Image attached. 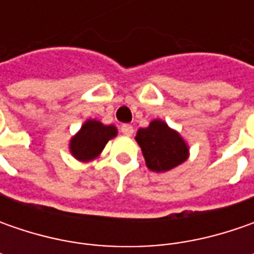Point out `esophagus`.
I'll return each mask as SVG.
<instances>
[{
    "instance_id": "34e87169",
    "label": "esophagus",
    "mask_w": 254,
    "mask_h": 254,
    "mask_svg": "<svg viewBox=\"0 0 254 254\" xmlns=\"http://www.w3.org/2000/svg\"><path fill=\"white\" fill-rule=\"evenodd\" d=\"M120 130H122L123 134H126V135H131L132 131H134V130H132V127H131V126H130V124H123L122 128H120Z\"/></svg>"
}]
</instances>
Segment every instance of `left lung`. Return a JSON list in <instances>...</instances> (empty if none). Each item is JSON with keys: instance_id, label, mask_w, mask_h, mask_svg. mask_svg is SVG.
Masks as SVG:
<instances>
[{"instance_id": "obj_1", "label": "left lung", "mask_w": 254, "mask_h": 254, "mask_svg": "<svg viewBox=\"0 0 254 254\" xmlns=\"http://www.w3.org/2000/svg\"><path fill=\"white\" fill-rule=\"evenodd\" d=\"M135 140L141 147L147 167L155 172L172 170L188 158V147L182 137L161 120H154L147 128H140Z\"/></svg>"}]
</instances>
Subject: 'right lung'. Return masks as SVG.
<instances>
[{
    "label": "right lung",
    "mask_w": 254,
    "mask_h": 254,
    "mask_svg": "<svg viewBox=\"0 0 254 254\" xmlns=\"http://www.w3.org/2000/svg\"><path fill=\"white\" fill-rule=\"evenodd\" d=\"M114 126H104L96 120H87L70 141V151L79 161H90L103 151L107 141L116 137Z\"/></svg>",
    "instance_id": "add662e5"
}]
</instances>
